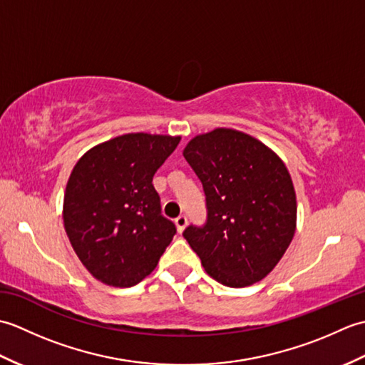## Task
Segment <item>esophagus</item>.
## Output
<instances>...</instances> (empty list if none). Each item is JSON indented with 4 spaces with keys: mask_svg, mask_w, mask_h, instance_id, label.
<instances>
[{
    "mask_svg": "<svg viewBox=\"0 0 365 365\" xmlns=\"http://www.w3.org/2000/svg\"><path fill=\"white\" fill-rule=\"evenodd\" d=\"M187 224H188V220H187V216H185V215H180L178 218H175V226H177V230L180 232V234L185 230V227H187Z\"/></svg>",
    "mask_w": 365,
    "mask_h": 365,
    "instance_id": "esophagus-1",
    "label": "esophagus"
}]
</instances>
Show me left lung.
<instances>
[{"mask_svg":"<svg viewBox=\"0 0 365 365\" xmlns=\"http://www.w3.org/2000/svg\"><path fill=\"white\" fill-rule=\"evenodd\" d=\"M183 157L202 182L207 221L183 232L215 281L247 287L282 259L297 229V195L284 161L259 139L215 128L191 139Z\"/></svg>","mask_w":365,"mask_h":365,"instance_id":"obj_1","label":"left lung"}]
</instances>
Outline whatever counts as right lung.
I'll return each mask as SVG.
<instances>
[{"label": "right lung", "instance_id": "1", "mask_svg": "<svg viewBox=\"0 0 365 365\" xmlns=\"http://www.w3.org/2000/svg\"><path fill=\"white\" fill-rule=\"evenodd\" d=\"M180 136L128 133L92 147L68 177L63 218L89 273L113 287L149 276L175 235L152 180Z\"/></svg>", "mask_w": 365, "mask_h": 365}]
</instances>
